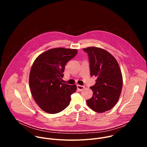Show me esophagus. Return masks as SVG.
I'll return each instance as SVG.
<instances>
[{
  "mask_svg": "<svg viewBox=\"0 0 147 147\" xmlns=\"http://www.w3.org/2000/svg\"><path fill=\"white\" fill-rule=\"evenodd\" d=\"M77 90L78 91H81L84 88V86H80V85H77Z\"/></svg>",
  "mask_w": 147,
  "mask_h": 147,
  "instance_id": "obj_1",
  "label": "esophagus"
}]
</instances>
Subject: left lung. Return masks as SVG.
I'll list each match as a JSON object with an SVG mask.
<instances>
[{"mask_svg": "<svg viewBox=\"0 0 147 147\" xmlns=\"http://www.w3.org/2000/svg\"><path fill=\"white\" fill-rule=\"evenodd\" d=\"M83 50L88 56L90 74L96 77L95 85L90 87L93 95L87 103L98 113L109 111L117 102L122 90L123 77L118 63L103 49L88 47Z\"/></svg>", "mask_w": 147, "mask_h": 147, "instance_id": "1", "label": "left lung"}]
</instances>
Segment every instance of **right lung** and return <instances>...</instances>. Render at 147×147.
Instances as JSON below:
<instances>
[{"mask_svg":"<svg viewBox=\"0 0 147 147\" xmlns=\"http://www.w3.org/2000/svg\"><path fill=\"white\" fill-rule=\"evenodd\" d=\"M77 53V49L57 48L49 49L35 60L31 69L29 84L35 102L50 114L66 109L77 86L63 83L65 65Z\"/></svg>","mask_w":147,"mask_h":147,"instance_id":"1","label":"right lung"}]
</instances>
